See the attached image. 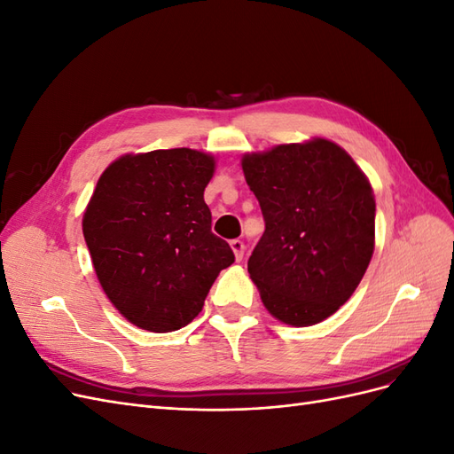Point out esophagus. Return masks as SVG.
<instances>
[{
    "label": "esophagus",
    "instance_id": "esophagus-1",
    "mask_svg": "<svg viewBox=\"0 0 454 454\" xmlns=\"http://www.w3.org/2000/svg\"><path fill=\"white\" fill-rule=\"evenodd\" d=\"M231 248H232V254H235V259H237V261H242V259H244L246 246H244L242 240H231Z\"/></svg>",
    "mask_w": 454,
    "mask_h": 454
}]
</instances>
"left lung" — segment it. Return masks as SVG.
Here are the masks:
<instances>
[{
  "label": "left lung",
  "mask_w": 454,
  "mask_h": 454,
  "mask_svg": "<svg viewBox=\"0 0 454 454\" xmlns=\"http://www.w3.org/2000/svg\"><path fill=\"white\" fill-rule=\"evenodd\" d=\"M265 232L248 272L274 318L307 327L350 299L375 250V195L345 149L312 138L242 157Z\"/></svg>",
  "instance_id": "8db88e82"
}]
</instances>
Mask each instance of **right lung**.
<instances>
[{
	"mask_svg": "<svg viewBox=\"0 0 454 454\" xmlns=\"http://www.w3.org/2000/svg\"><path fill=\"white\" fill-rule=\"evenodd\" d=\"M214 172L204 151L157 149L119 157L96 184L85 242L104 294L136 327L168 333L193 322L235 261L204 202Z\"/></svg>",
	"mask_w": 454,
	"mask_h": 454,
	"instance_id": "1",
	"label": "right lung"
}]
</instances>
